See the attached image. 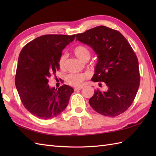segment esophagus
Instances as JSON below:
<instances>
[{"label": "esophagus", "mask_w": 156, "mask_h": 156, "mask_svg": "<svg viewBox=\"0 0 156 156\" xmlns=\"http://www.w3.org/2000/svg\"><path fill=\"white\" fill-rule=\"evenodd\" d=\"M83 88L82 87H75L74 88V90L76 91V90H81V89Z\"/></svg>", "instance_id": "34e87169"}]
</instances>
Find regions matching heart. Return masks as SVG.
Returning a JSON list of instances; mask_svg holds the SVG:
<instances>
[{"instance_id":"obj_1","label":"heart","mask_w":156,"mask_h":156,"mask_svg":"<svg viewBox=\"0 0 156 156\" xmlns=\"http://www.w3.org/2000/svg\"><path fill=\"white\" fill-rule=\"evenodd\" d=\"M73 53L79 59L82 61H87L89 59L90 56V52L89 49L84 45H78L73 49ZM66 57L65 55H62L59 59V66L61 68H64V66L65 64ZM88 77V75L87 74H78V73H76V74H72L69 75L67 78V81L68 83L74 86V87H78V86H81L83 82L87 79Z\"/></svg>"}]
</instances>
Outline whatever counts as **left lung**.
Instances as JSON below:
<instances>
[{
    "instance_id": "left-lung-1",
    "label": "left lung",
    "mask_w": 156,
    "mask_h": 156,
    "mask_svg": "<svg viewBox=\"0 0 156 156\" xmlns=\"http://www.w3.org/2000/svg\"><path fill=\"white\" fill-rule=\"evenodd\" d=\"M77 40L90 46L98 55L92 80L104 82L107 87L105 92L94 91L89 100L91 107L108 117L127 111L140 82L138 59L127 39L118 31L101 25L76 34Z\"/></svg>"
}]
</instances>
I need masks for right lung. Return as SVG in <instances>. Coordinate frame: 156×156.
Instances as JSON below:
<instances>
[{"label":"right lung","mask_w":156,"mask_h":156,"mask_svg":"<svg viewBox=\"0 0 156 156\" xmlns=\"http://www.w3.org/2000/svg\"><path fill=\"white\" fill-rule=\"evenodd\" d=\"M75 36L42 35L26 44L20 53L15 86L25 108L35 117L52 119L68 105L74 89L66 84L50 88L48 78L59 69L62 51Z\"/></svg>","instance_id":"right-lung-1"}]
</instances>
